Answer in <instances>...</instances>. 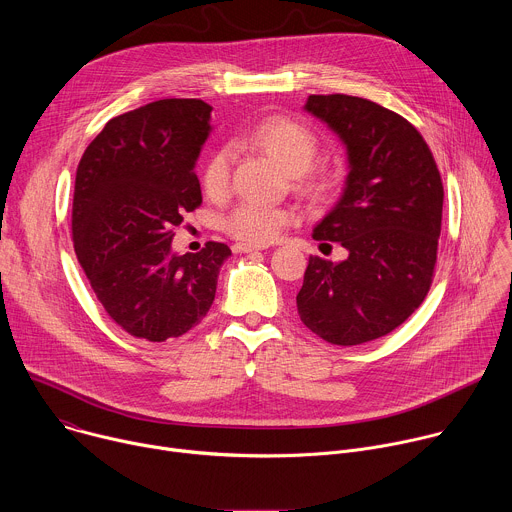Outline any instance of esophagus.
Listing matches in <instances>:
<instances>
[{
	"label": "esophagus",
	"mask_w": 512,
	"mask_h": 512,
	"mask_svg": "<svg viewBox=\"0 0 512 512\" xmlns=\"http://www.w3.org/2000/svg\"><path fill=\"white\" fill-rule=\"evenodd\" d=\"M269 249V245H255V243H235L233 245V251L235 253H251V251H265Z\"/></svg>",
	"instance_id": "obj_1"
}]
</instances>
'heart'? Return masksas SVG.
Returning <instances> with one entry per match:
<instances>
[{
    "label": "heart",
    "instance_id": "obj_1",
    "mask_svg": "<svg viewBox=\"0 0 512 512\" xmlns=\"http://www.w3.org/2000/svg\"><path fill=\"white\" fill-rule=\"evenodd\" d=\"M247 143L277 162L287 174L301 176L302 184L310 192H322L326 180L320 176H306L318 154L316 133L294 119L269 117L255 125ZM233 154L229 148H221L210 154L202 170V186L210 198H223L231 186ZM289 223H294V212L287 208L267 206L261 202H241L227 218L225 229L245 243L263 245L273 241Z\"/></svg>",
    "mask_w": 512,
    "mask_h": 512
}]
</instances>
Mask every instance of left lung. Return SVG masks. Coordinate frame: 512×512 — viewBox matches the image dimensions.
<instances>
[{"label": "left lung", "mask_w": 512, "mask_h": 512, "mask_svg": "<svg viewBox=\"0 0 512 512\" xmlns=\"http://www.w3.org/2000/svg\"><path fill=\"white\" fill-rule=\"evenodd\" d=\"M304 111L346 150L342 194L312 237L340 243L348 257H310L298 314L322 340L354 346L393 332L425 300L444 186L427 143L401 115L350 95H310Z\"/></svg>", "instance_id": "8db88e82"}]
</instances>
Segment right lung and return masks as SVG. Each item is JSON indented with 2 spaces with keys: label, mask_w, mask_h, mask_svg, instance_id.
<instances>
[{
  "label": "right lung",
  "mask_w": 512,
  "mask_h": 512,
  "mask_svg": "<svg viewBox=\"0 0 512 512\" xmlns=\"http://www.w3.org/2000/svg\"><path fill=\"white\" fill-rule=\"evenodd\" d=\"M212 107L162 99L105 123L77 168L72 239L97 300L131 336L178 338L208 314L225 243L172 251L174 227L202 202L194 172Z\"/></svg>",
  "instance_id": "obj_1"
}]
</instances>
